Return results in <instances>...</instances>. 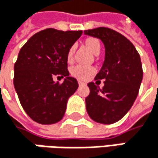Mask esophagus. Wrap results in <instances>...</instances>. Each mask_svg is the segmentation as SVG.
<instances>
[{"label": "esophagus", "instance_id": "obj_1", "mask_svg": "<svg viewBox=\"0 0 158 158\" xmlns=\"http://www.w3.org/2000/svg\"><path fill=\"white\" fill-rule=\"evenodd\" d=\"M79 86H84V85H86V83H84L83 81H80V80H79Z\"/></svg>", "mask_w": 158, "mask_h": 158}]
</instances>
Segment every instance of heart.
I'll list each match as a JSON object with an SVG mask.
<instances>
[{
    "mask_svg": "<svg viewBox=\"0 0 158 158\" xmlns=\"http://www.w3.org/2000/svg\"><path fill=\"white\" fill-rule=\"evenodd\" d=\"M86 45L95 54L99 53L100 50H101L100 42L96 38H89V39H87L86 40ZM74 49H75L74 47H71L69 48V50L68 52V59L69 60L72 59L73 54H74ZM94 73H95V69L93 67H88V66H83V65H77V66L73 67L72 69H71V74L74 77H76L77 79H81V80L88 79Z\"/></svg>",
    "mask_w": 158,
    "mask_h": 158,
    "instance_id": "b5f03b06",
    "label": "heart"
}]
</instances>
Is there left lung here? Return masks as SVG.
Listing matches in <instances>:
<instances>
[{"label": "left lung", "instance_id": "8db88e82", "mask_svg": "<svg viewBox=\"0 0 158 158\" xmlns=\"http://www.w3.org/2000/svg\"><path fill=\"white\" fill-rule=\"evenodd\" d=\"M84 34L101 39L105 47V59L95 77L96 84L88 83L87 112L97 123H114L128 112L138 95L143 79L140 56L125 36L112 29L98 27ZM101 79H106L102 89L97 83Z\"/></svg>", "mask_w": 158, "mask_h": 158}]
</instances>
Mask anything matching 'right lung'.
Returning a JSON list of instances; mask_svg holds the SVG:
<instances>
[{
	"instance_id": "obj_1",
	"label": "right lung",
	"mask_w": 158,
	"mask_h": 158,
	"mask_svg": "<svg viewBox=\"0 0 158 158\" xmlns=\"http://www.w3.org/2000/svg\"><path fill=\"white\" fill-rule=\"evenodd\" d=\"M82 31L48 28L35 34L21 48L15 64L14 85L27 115L41 124L59 122L69 98L77 90V79L69 77L68 52ZM55 76L65 77L55 82Z\"/></svg>"
}]
</instances>
